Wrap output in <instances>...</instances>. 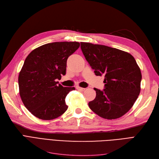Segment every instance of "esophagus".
Returning <instances> with one entry per match:
<instances>
[{"instance_id":"esophagus-1","label":"esophagus","mask_w":159,"mask_h":159,"mask_svg":"<svg viewBox=\"0 0 159 159\" xmlns=\"http://www.w3.org/2000/svg\"><path fill=\"white\" fill-rule=\"evenodd\" d=\"M76 89L79 90V91H84L85 89V88H81V87H77Z\"/></svg>"}]
</instances>
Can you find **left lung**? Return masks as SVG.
Listing matches in <instances>:
<instances>
[{
  "label": "left lung",
  "mask_w": 159,
  "mask_h": 159,
  "mask_svg": "<svg viewBox=\"0 0 159 159\" xmlns=\"http://www.w3.org/2000/svg\"><path fill=\"white\" fill-rule=\"evenodd\" d=\"M81 49L96 75L105 76V89L94 88L89 108L99 117L115 119L133 107L141 91L142 75L129 53L107 46L81 42Z\"/></svg>",
  "instance_id": "obj_1"
}]
</instances>
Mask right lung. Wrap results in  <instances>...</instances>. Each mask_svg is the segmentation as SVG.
<instances>
[{
  "label": "right lung",
  "mask_w": 159,
  "mask_h": 159,
  "mask_svg": "<svg viewBox=\"0 0 159 159\" xmlns=\"http://www.w3.org/2000/svg\"><path fill=\"white\" fill-rule=\"evenodd\" d=\"M78 42H57L32 50L19 73V93L25 106L42 120L58 117L68 109L65 99L74 87L58 84L66 74L67 60L78 49Z\"/></svg>",
  "instance_id": "1"
}]
</instances>
